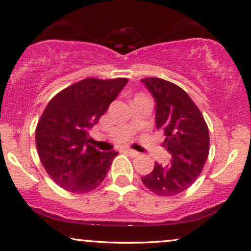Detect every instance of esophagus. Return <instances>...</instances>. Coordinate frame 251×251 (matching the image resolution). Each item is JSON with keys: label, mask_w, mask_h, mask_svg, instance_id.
I'll list each match as a JSON object with an SVG mask.
<instances>
[{"label": "esophagus", "mask_w": 251, "mask_h": 251, "mask_svg": "<svg viewBox=\"0 0 251 251\" xmlns=\"http://www.w3.org/2000/svg\"><path fill=\"white\" fill-rule=\"evenodd\" d=\"M125 151L129 155V156H132V157L140 156V153H138L136 151H133V149H125Z\"/></svg>", "instance_id": "34e87169"}]
</instances>
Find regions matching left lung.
Listing matches in <instances>:
<instances>
[{
	"mask_svg": "<svg viewBox=\"0 0 251 251\" xmlns=\"http://www.w3.org/2000/svg\"><path fill=\"white\" fill-rule=\"evenodd\" d=\"M153 95L156 128L164 133L171 162H155L142 183L157 196H175L189 189L201 175L210 151V134L201 112L178 85L157 77L141 78Z\"/></svg>",
	"mask_w": 251,
	"mask_h": 251,
	"instance_id": "8db88e82",
	"label": "left lung"
}]
</instances>
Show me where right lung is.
<instances>
[{
  "label": "right lung",
  "mask_w": 251,
  "mask_h": 251,
  "mask_svg": "<svg viewBox=\"0 0 251 251\" xmlns=\"http://www.w3.org/2000/svg\"><path fill=\"white\" fill-rule=\"evenodd\" d=\"M127 78H84L55 95L36 128V145L46 173L73 193L96 189L118 153L89 145L88 129L109 109Z\"/></svg>",
  "instance_id": "1"
}]
</instances>
